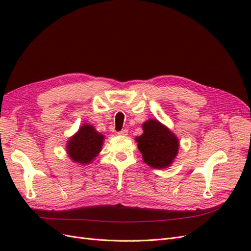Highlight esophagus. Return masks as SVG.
<instances>
[{
    "label": "esophagus",
    "instance_id": "34e87169",
    "mask_svg": "<svg viewBox=\"0 0 251 251\" xmlns=\"http://www.w3.org/2000/svg\"><path fill=\"white\" fill-rule=\"evenodd\" d=\"M118 135H120V136H126L127 135V130H126V128H123V130L118 132Z\"/></svg>",
    "mask_w": 251,
    "mask_h": 251
}]
</instances>
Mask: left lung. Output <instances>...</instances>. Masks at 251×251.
<instances>
[{"instance_id":"1","label":"left lung","mask_w":251,"mask_h":251,"mask_svg":"<svg viewBox=\"0 0 251 251\" xmlns=\"http://www.w3.org/2000/svg\"><path fill=\"white\" fill-rule=\"evenodd\" d=\"M142 128L144 133L136 140L144 162L154 169L168 168L178 154L177 137L158 120L146 121Z\"/></svg>"}]
</instances>
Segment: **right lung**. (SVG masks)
Segmentation results:
<instances>
[{
    "label": "right lung",
    "mask_w": 251,
    "mask_h": 251,
    "mask_svg": "<svg viewBox=\"0 0 251 251\" xmlns=\"http://www.w3.org/2000/svg\"><path fill=\"white\" fill-rule=\"evenodd\" d=\"M103 136L90 125H83L79 131L68 141L67 151L73 161L80 164L90 163L101 150Z\"/></svg>",
    "instance_id": "obj_1"
}]
</instances>
